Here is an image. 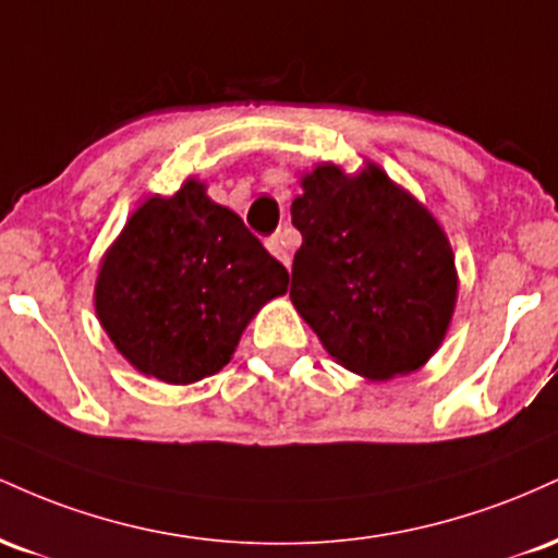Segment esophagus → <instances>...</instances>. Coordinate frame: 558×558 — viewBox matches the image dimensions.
<instances>
[{"label": "esophagus", "instance_id": "esophagus-1", "mask_svg": "<svg viewBox=\"0 0 558 558\" xmlns=\"http://www.w3.org/2000/svg\"><path fill=\"white\" fill-rule=\"evenodd\" d=\"M265 246H267V252H270L275 259H280L286 267H291V254H288L286 243H283V239H280V235H270V239L265 241Z\"/></svg>", "mask_w": 558, "mask_h": 558}]
</instances>
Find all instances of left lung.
I'll return each instance as SVG.
<instances>
[{
  "label": "left lung",
  "mask_w": 558,
  "mask_h": 558,
  "mask_svg": "<svg viewBox=\"0 0 558 558\" xmlns=\"http://www.w3.org/2000/svg\"><path fill=\"white\" fill-rule=\"evenodd\" d=\"M301 185L291 204L299 315L351 373L386 380L417 369L444 341L457 301L444 230L373 165L356 178L325 165Z\"/></svg>",
  "instance_id": "left-lung-1"
}]
</instances>
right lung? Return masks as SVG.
I'll return each instance as SVG.
<instances>
[{"label":"right lung","instance_id":"add662e5","mask_svg":"<svg viewBox=\"0 0 558 558\" xmlns=\"http://www.w3.org/2000/svg\"><path fill=\"white\" fill-rule=\"evenodd\" d=\"M288 288V270L243 220L189 181L149 198L101 262L96 315L133 367L196 383L233 356L248 319Z\"/></svg>","mask_w":558,"mask_h":558}]
</instances>
